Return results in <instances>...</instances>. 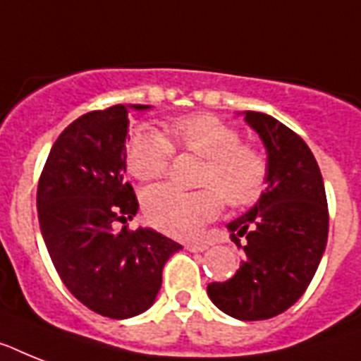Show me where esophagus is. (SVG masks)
Returning a JSON list of instances; mask_svg holds the SVG:
<instances>
[{"mask_svg":"<svg viewBox=\"0 0 361 361\" xmlns=\"http://www.w3.org/2000/svg\"><path fill=\"white\" fill-rule=\"evenodd\" d=\"M185 248L189 252H204L207 250V245L206 243H187Z\"/></svg>","mask_w":361,"mask_h":361,"instance_id":"1","label":"esophagus"}]
</instances>
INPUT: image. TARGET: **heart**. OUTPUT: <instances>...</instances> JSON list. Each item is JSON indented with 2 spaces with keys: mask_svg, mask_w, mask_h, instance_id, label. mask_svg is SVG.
Masks as SVG:
<instances>
[{
  "mask_svg": "<svg viewBox=\"0 0 361 361\" xmlns=\"http://www.w3.org/2000/svg\"><path fill=\"white\" fill-rule=\"evenodd\" d=\"M241 137L213 114L196 113L172 120L165 131L139 128L126 142L128 171L140 181L157 180L169 171L172 148L206 157L198 183L202 189L181 190L155 185L145 190L142 209L157 230L190 237L222 209V196L231 207L259 200L267 183V163L254 148L239 145Z\"/></svg>",
  "mask_w": 361,
  "mask_h": 361,
  "instance_id": "heart-1",
  "label": "heart"
}]
</instances>
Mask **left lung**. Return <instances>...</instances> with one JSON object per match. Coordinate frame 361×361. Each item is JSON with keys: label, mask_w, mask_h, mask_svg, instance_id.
<instances>
[{"label": "left lung", "mask_w": 361, "mask_h": 361, "mask_svg": "<svg viewBox=\"0 0 361 361\" xmlns=\"http://www.w3.org/2000/svg\"><path fill=\"white\" fill-rule=\"evenodd\" d=\"M243 114L267 150V189L226 224L245 257L235 276L209 283L207 295L230 317L263 321L291 307L312 282L326 248L328 204L306 142L271 114Z\"/></svg>", "instance_id": "1"}]
</instances>
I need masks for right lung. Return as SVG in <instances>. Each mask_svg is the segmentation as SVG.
<instances>
[{"mask_svg":"<svg viewBox=\"0 0 361 361\" xmlns=\"http://www.w3.org/2000/svg\"><path fill=\"white\" fill-rule=\"evenodd\" d=\"M130 109L150 105H113L74 120L51 146L37 190L55 271L79 302L109 319L146 312L161 289L163 267L181 248L152 228H116L139 209L124 180Z\"/></svg>","mask_w":361,"mask_h":361,"instance_id":"add662e5","label":"right lung"}]
</instances>
